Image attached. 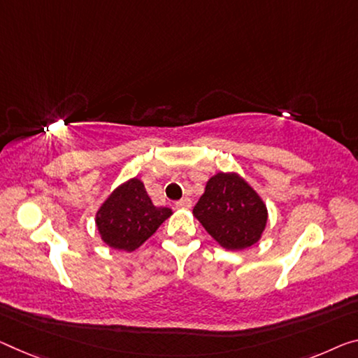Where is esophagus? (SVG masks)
I'll list each match as a JSON object with an SVG mask.
<instances>
[{"label": "esophagus", "mask_w": 358, "mask_h": 358, "mask_svg": "<svg viewBox=\"0 0 358 358\" xmlns=\"http://www.w3.org/2000/svg\"><path fill=\"white\" fill-rule=\"evenodd\" d=\"M176 208H179V210H189V208H192V200L190 198H182V200L176 201Z\"/></svg>", "instance_id": "obj_1"}]
</instances>
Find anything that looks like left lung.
Listing matches in <instances>:
<instances>
[{
    "label": "left lung",
    "instance_id": "obj_1",
    "mask_svg": "<svg viewBox=\"0 0 358 358\" xmlns=\"http://www.w3.org/2000/svg\"><path fill=\"white\" fill-rule=\"evenodd\" d=\"M194 216L222 248L241 251L256 245L268 211L261 195L238 173H216L194 208Z\"/></svg>",
    "mask_w": 358,
    "mask_h": 358
}]
</instances>
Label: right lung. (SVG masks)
I'll list each match as a JSON object with an SVG mask.
<instances>
[{"label": "right lung", "instance_id": "1", "mask_svg": "<svg viewBox=\"0 0 358 358\" xmlns=\"http://www.w3.org/2000/svg\"><path fill=\"white\" fill-rule=\"evenodd\" d=\"M171 214V208L153 205L139 178H131L106 198L96 213V225L102 241L110 248L133 252Z\"/></svg>", "mask_w": 358, "mask_h": 358}]
</instances>
